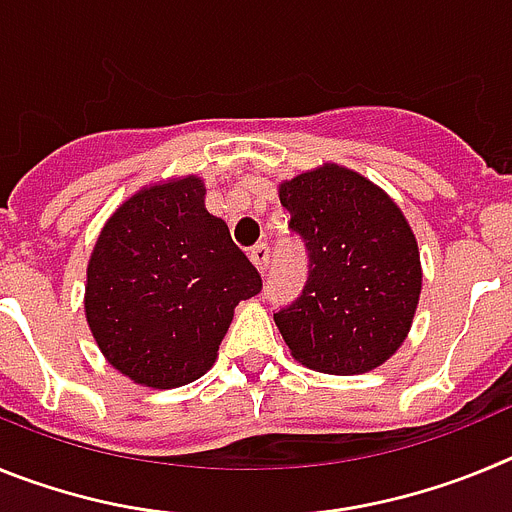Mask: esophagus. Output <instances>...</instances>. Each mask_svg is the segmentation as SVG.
Returning <instances> with one entry per match:
<instances>
[{"instance_id":"34e87169","label":"esophagus","mask_w":512,"mask_h":512,"mask_svg":"<svg viewBox=\"0 0 512 512\" xmlns=\"http://www.w3.org/2000/svg\"><path fill=\"white\" fill-rule=\"evenodd\" d=\"M269 246H266V243H259V246H253L251 248V253H248V256H251V261H253V266H256V269L261 271V274H264L266 271V266H269Z\"/></svg>"}]
</instances>
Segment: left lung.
<instances>
[{
    "mask_svg": "<svg viewBox=\"0 0 512 512\" xmlns=\"http://www.w3.org/2000/svg\"><path fill=\"white\" fill-rule=\"evenodd\" d=\"M289 228L305 241L302 295L274 312L292 356L315 372L364 374L402 346L418 307V241L400 207L338 164L279 184Z\"/></svg>",
    "mask_w": 512,
    "mask_h": 512,
    "instance_id": "left-lung-1",
    "label": "left lung"
}]
</instances>
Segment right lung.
Returning <instances> with one entry per match:
<instances>
[{
    "label": "right lung",
    "mask_w": 512,
    "mask_h": 512,
    "mask_svg": "<svg viewBox=\"0 0 512 512\" xmlns=\"http://www.w3.org/2000/svg\"><path fill=\"white\" fill-rule=\"evenodd\" d=\"M259 292L256 266L207 212L205 182L184 176L112 212L87 266L84 312L117 372L171 390L215 364L235 305Z\"/></svg>",
    "instance_id": "add662e5"
}]
</instances>
